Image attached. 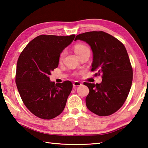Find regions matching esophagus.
I'll return each mask as SVG.
<instances>
[{
	"label": "esophagus",
	"instance_id": "obj_1",
	"mask_svg": "<svg viewBox=\"0 0 148 148\" xmlns=\"http://www.w3.org/2000/svg\"><path fill=\"white\" fill-rule=\"evenodd\" d=\"M82 85V84H81L80 82H78V81H75V82L73 83V87L75 88V87H76V86H80V85Z\"/></svg>",
	"mask_w": 148,
	"mask_h": 148
}]
</instances>
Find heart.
I'll return each mask as SVG.
<instances>
[{"mask_svg": "<svg viewBox=\"0 0 148 148\" xmlns=\"http://www.w3.org/2000/svg\"><path fill=\"white\" fill-rule=\"evenodd\" d=\"M87 48H88V47H86L85 45H76V46H75L74 49H75V52L76 53L77 55H78L79 53H80L81 52H82L83 51H84L85 49H87ZM64 54H65V52H64V51H63L62 53V54H61V55H60V60H62L63 58L64 55Z\"/></svg>", "mask_w": 148, "mask_h": 148, "instance_id": "b5f03b06", "label": "heart"}]
</instances>
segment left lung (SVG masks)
<instances>
[{
    "label": "left lung",
    "instance_id": "obj_1",
    "mask_svg": "<svg viewBox=\"0 0 148 148\" xmlns=\"http://www.w3.org/2000/svg\"><path fill=\"white\" fill-rule=\"evenodd\" d=\"M77 39L90 46L92 71L102 74L100 84L85 82L89 88L86 106L98 116H110L123 106L131 87L132 68L127 50L117 38L103 31L80 34L75 41Z\"/></svg>",
    "mask_w": 148,
    "mask_h": 148
}]
</instances>
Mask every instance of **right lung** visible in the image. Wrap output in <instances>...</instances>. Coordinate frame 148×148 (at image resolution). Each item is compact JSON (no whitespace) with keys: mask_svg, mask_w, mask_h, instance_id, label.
Returning <instances> with one entry per match:
<instances>
[{"mask_svg":"<svg viewBox=\"0 0 148 148\" xmlns=\"http://www.w3.org/2000/svg\"><path fill=\"white\" fill-rule=\"evenodd\" d=\"M75 37L40 35L29 42L18 58L17 88L24 105L36 116L51 119L65 107L72 83L55 85L49 76L58 66L60 54Z\"/></svg>","mask_w":148,"mask_h":148,"instance_id":"add662e5","label":"right lung"}]
</instances>
